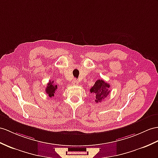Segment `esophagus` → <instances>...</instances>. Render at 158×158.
<instances>
[{
	"instance_id": "esophagus-1",
	"label": "esophagus",
	"mask_w": 158,
	"mask_h": 158,
	"mask_svg": "<svg viewBox=\"0 0 158 158\" xmlns=\"http://www.w3.org/2000/svg\"><path fill=\"white\" fill-rule=\"evenodd\" d=\"M78 83V80H77L76 79H74V80L72 81V84H73V85H75V84H77Z\"/></svg>"
}]
</instances>
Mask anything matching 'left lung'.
<instances>
[{
  "label": "left lung",
  "mask_w": 158,
  "mask_h": 158,
  "mask_svg": "<svg viewBox=\"0 0 158 158\" xmlns=\"http://www.w3.org/2000/svg\"><path fill=\"white\" fill-rule=\"evenodd\" d=\"M110 84L104 81L103 80H98L94 86L91 88L90 92L94 94L96 98L95 102H101L102 100L106 97L110 93Z\"/></svg>",
  "instance_id": "obj_1"
}]
</instances>
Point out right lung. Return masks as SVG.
<instances>
[{
    "label": "right lung",
    "mask_w": 158,
    "mask_h": 158,
    "mask_svg": "<svg viewBox=\"0 0 158 158\" xmlns=\"http://www.w3.org/2000/svg\"><path fill=\"white\" fill-rule=\"evenodd\" d=\"M57 89V86L53 84V81H49L48 84V86L45 89V92L49 97H52L54 96V94L56 93Z\"/></svg>",
    "instance_id": "obj_1"
}]
</instances>
